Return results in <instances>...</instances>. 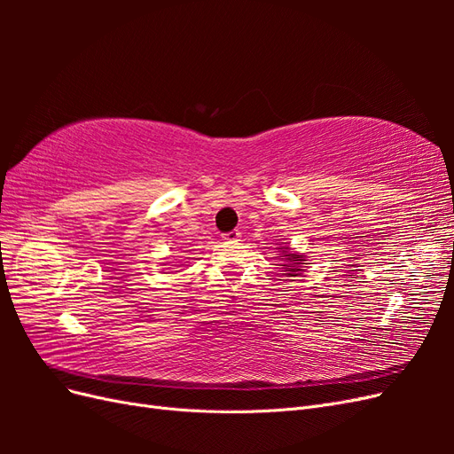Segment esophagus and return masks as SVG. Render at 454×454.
Listing matches in <instances>:
<instances>
[{
  "label": "esophagus",
  "instance_id": "esophagus-1",
  "mask_svg": "<svg viewBox=\"0 0 454 454\" xmlns=\"http://www.w3.org/2000/svg\"><path fill=\"white\" fill-rule=\"evenodd\" d=\"M240 232L239 231H231V232H225V235H223V240L225 242H229V244H232V242H239L240 240Z\"/></svg>",
  "mask_w": 454,
  "mask_h": 454
}]
</instances>
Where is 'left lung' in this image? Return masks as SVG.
Masks as SVG:
<instances>
[{"label": "left lung", "mask_w": 454, "mask_h": 454, "mask_svg": "<svg viewBox=\"0 0 454 454\" xmlns=\"http://www.w3.org/2000/svg\"><path fill=\"white\" fill-rule=\"evenodd\" d=\"M284 257V255H282ZM286 261H290V263H294V269H290V272H287V274H290V277H295V272H299V270H303V269H297V265L299 263H303V261L305 259H301L299 255H295V254H287L286 255ZM286 267V265H284Z\"/></svg>", "instance_id": "8db88e82"}]
</instances>
